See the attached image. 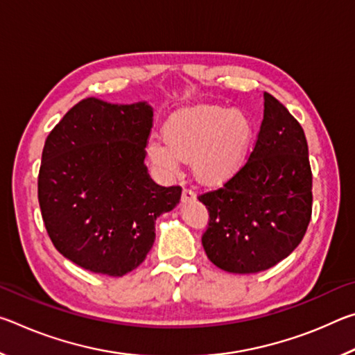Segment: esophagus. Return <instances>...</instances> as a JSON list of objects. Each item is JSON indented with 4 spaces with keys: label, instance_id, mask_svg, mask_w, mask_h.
<instances>
[{
    "label": "esophagus",
    "instance_id": "obj_1",
    "mask_svg": "<svg viewBox=\"0 0 355 355\" xmlns=\"http://www.w3.org/2000/svg\"><path fill=\"white\" fill-rule=\"evenodd\" d=\"M196 199V192L192 188H183V192H182V200L183 202H188V200H192Z\"/></svg>",
    "mask_w": 355,
    "mask_h": 355
}]
</instances>
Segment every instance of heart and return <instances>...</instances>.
<instances>
[{"label":"heart","instance_id":"obj_1","mask_svg":"<svg viewBox=\"0 0 355 355\" xmlns=\"http://www.w3.org/2000/svg\"><path fill=\"white\" fill-rule=\"evenodd\" d=\"M254 139L248 112L199 103L180 107L163 125V139L150 137L147 152L164 172L191 159L194 177L205 184L225 182L239 171Z\"/></svg>","mask_w":355,"mask_h":355}]
</instances>
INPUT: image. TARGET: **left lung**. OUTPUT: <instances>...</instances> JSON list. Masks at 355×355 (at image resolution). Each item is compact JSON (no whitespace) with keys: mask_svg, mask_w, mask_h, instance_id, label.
Listing matches in <instances>:
<instances>
[{"mask_svg":"<svg viewBox=\"0 0 355 355\" xmlns=\"http://www.w3.org/2000/svg\"><path fill=\"white\" fill-rule=\"evenodd\" d=\"M209 222V261L233 274L272 268L297 248L311 218V169L304 130L264 92V114L248 163L224 186L199 196Z\"/></svg>","mask_w":355,"mask_h":355,"instance_id":"obj_1","label":"left lung"}]
</instances>
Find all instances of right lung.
<instances>
[{
  "mask_svg": "<svg viewBox=\"0 0 355 355\" xmlns=\"http://www.w3.org/2000/svg\"><path fill=\"white\" fill-rule=\"evenodd\" d=\"M152 125L147 101L89 97L46 137L42 219L55 248L87 271L122 277L136 269L153 245L156 218L180 202L182 188L156 184L144 164Z\"/></svg>",
  "mask_w": 355,
  "mask_h": 355,
  "instance_id": "1",
  "label": "right lung"
}]
</instances>
